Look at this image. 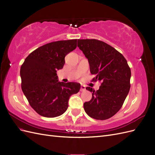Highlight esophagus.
<instances>
[{
	"mask_svg": "<svg viewBox=\"0 0 155 155\" xmlns=\"http://www.w3.org/2000/svg\"><path fill=\"white\" fill-rule=\"evenodd\" d=\"M86 90V88L85 87L84 85H81V88H80V91L81 92H83V91H85Z\"/></svg>",
	"mask_w": 155,
	"mask_h": 155,
	"instance_id": "1",
	"label": "esophagus"
}]
</instances>
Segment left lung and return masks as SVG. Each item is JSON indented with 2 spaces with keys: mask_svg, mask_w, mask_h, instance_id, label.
<instances>
[{
  "mask_svg": "<svg viewBox=\"0 0 155 155\" xmlns=\"http://www.w3.org/2000/svg\"><path fill=\"white\" fill-rule=\"evenodd\" d=\"M78 46L88 59L90 71L100 81L97 91L87 87L92 99L84 103V109L91 118L105 120L122 107L130 90V68L124 55L114 48L97 39H78Z\"/></svg>",
  "mask_w": 155,
  "mask_h": 155,
  "instance_id": "left-lung-1",
  "label": "left lung"
}]
</instances>
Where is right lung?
<instances>
[{
  "instance_id": "add662e5",
  "label": "right lung",
  "mask_w": 155,
  "mask_h": 155,
  "mask_svg": "<svg viewBox=\"0 0 155 155\" xmlns=\"http://www.w3.org/2000/svg\"><path fill=\"white\" fill-rule=\"evenodd\" d=\"M76 47L77 39L51 42L33 51L21 65L22 91L39 115L55 118L63 114L70 96L79 91L80 84L59 82L57 76L65 56Z\"/></svg>"
}]
</instances>
